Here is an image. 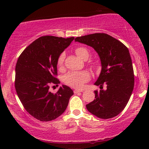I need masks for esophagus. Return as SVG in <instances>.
<instances>
[{"instance_id": "34e87169", "label": "esophagus", "mask_w": 149, "mask_h": 149, "mask_svg": "<svg viewBox=\"0 0 149 149\" xmlns=\"http://www.w3.org/2000/svg\"><path fill=\"white\" fill-rule=\"evenodd\" d=\"M83 91H84V90H78V89H75V90H74V92L75 94H77V93H79V92H83Z\"/></svg>"}]
</instances>
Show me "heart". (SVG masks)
Segmentation results:
<instances>
[{
	"mask_svg": "<svg viewBox=\"0 0 149 149\" xmlns=\"http://www.w3.org/2000/svg\"><path fill=\"white\" fill-rule=\"evenodd\" d=\"M75 54L77 56L83 60H87L89 57V52L88 50L85 47H77L75 50ZM65 58L64 53L60 55L58 59V65L62 66ZM89 75L86 72H70L64 76V82L67 85H70L72 87L80 89L83 86L85 82H87L89 79Z\"/></svg>",
	"mask_w": 149,
	"mask_h": 149,
	"instance_id": "1",
	"label": "heart"
}]
</instances>
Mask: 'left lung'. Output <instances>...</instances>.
Listing matches in <instances>:
<instances>
[{"mask_svg":"<svg viewBox=\"0 0 149 149\" xmlns=\"http://www.w3.org/2000/svg\"><path fill=\"white\" fill-rule=\"evenodd\" d=\"M75 42L94 49L100 58L101 71L95 83L107 89L95 91V99L87 110L101 119L116 116L124 109L134 87V74L129 50L122 42L106 33L76 37Z\"/></svg>","mask_w":149,"mask_h":149,"instance_id":"left-lung-1","label":"left lung"}]
</instances>
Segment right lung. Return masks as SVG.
I'll return each mask as SVG.
<instances>
[{"instance_id":"right-lung-1","label":"right lung","mask_w":149,"mask_h":149,"mask_svg":"<svg viewBox=\"0 0 149 149\" xmlns=\"http://www.w3.org/2000/svg\"><path fill=\"white\" fill-rule=\"evenodd\" d=\"M74 37L42 36L30 44L20 54L16 65L15 88L18 98L30 115L49 122L62 115L66 109L72 89L62 85L56 94L50 85L60 84L57 62L60 55Z\"/></svg>"}]
</instances>
